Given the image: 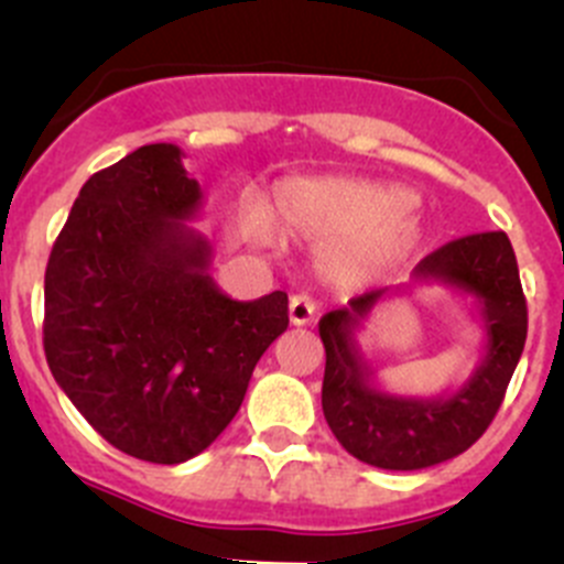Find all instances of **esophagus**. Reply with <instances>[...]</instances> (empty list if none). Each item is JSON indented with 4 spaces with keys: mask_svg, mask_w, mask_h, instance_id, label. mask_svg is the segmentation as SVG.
<instances>
[{
    "mask_svg": "<svg viewBox=\"0 0 564 564\" xmlns=\"http://www.w3.org/2000/svg\"><path fill=\"white\" fill-rule=\"evenodd\" d=\"M314 316L316 303L308 294H294V297L289 300V319H292V325H308V322H314Z\"/></svg>",
    "mask_w": 564,
    "mask_h": 564,
    "instance_id": "obj_1",
    "label": "esophagus"
}]
</instances>
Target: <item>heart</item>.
<instances>
[{"instance_id": "1", "label": "heart", "mask_w": 564, "mask_h": 564, "mask_svg": "<svg viewBox=\"0 0 564 564\" xmlns=\"http://www.w3.org/2000/svg\"><path fill=\"white\" fill-rule=\"evenodd\" d=\"M270 223L283 237L316 242V272L336 286L386 281L427 242V220L410 189L355 176L286 178L272 193ZM270 223L250 215V239L270 245Z\"/></svg>"}]
</instances>
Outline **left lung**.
<instances>
[{
	"instance_id": "obj_1",
	"label": "left lung",
	"mask_w": 564,
	"mask_h": 564,
	"mask_svg": "<svg viewBox=\"0 0 564 564\" xmlns=\"http://www.w3.org/2000/svg\"><path fill=\"white\" fill-rule=\"evenodd\" d=\"M415 285H444L473 303L486 330L484 358L460 389L435 398L386 392L357 344L380 302ZM325 344L322 410L338 444L386 471H419L463 455L488 430L527 344V300L505 231L455 239L415 264L413 278L349 300L319 319Z\"/></svg>"
}]
</instances>
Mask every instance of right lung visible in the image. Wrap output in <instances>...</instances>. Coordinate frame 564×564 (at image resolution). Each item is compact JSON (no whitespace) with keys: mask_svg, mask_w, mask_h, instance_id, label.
Returning a JSON list of instances; mask_svg holds the SVG:
<instances>
[{"mask_svg":"<svg viewBox=\"0 0 564 564\" xmlns=\"http://www.w3.org/2000/svg\"><path fill=\"white\" fill-rule=\"evenodd\" d=\"M154 143L93 173L46 267L43 349L74 408L137 460L176 466L231 424L261 355L289 327L286 292L234 300L189 226L204 189Z\"/></svg>","mask_w":564,"mask_h":564,"instance_id":"right-lung-1","label":"right lung"}]
</instances>
